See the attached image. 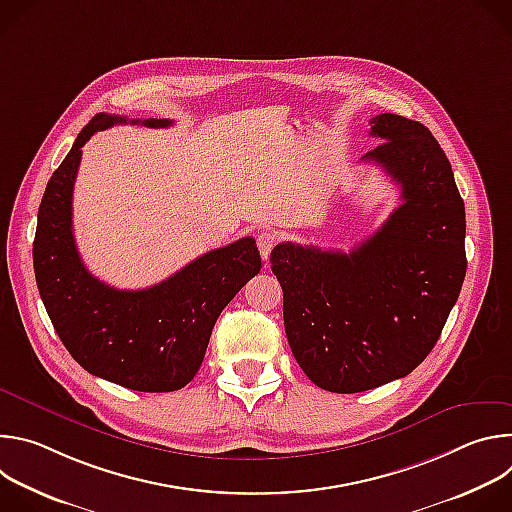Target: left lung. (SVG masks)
<instances>
[{
  "mask_svg": "<svg viewBox=\"0 0 512 512\" xmlns=\"http://www.w3.org/2000/svg\"><path fill=\"white\" fill-rule=\"evenodd\" d=\"M113 125L164 129L174 121L97 113L81 129L38 208L36 285L56 334L85 371L133 391H178L200 367L198 338L208 320L259 273L261 257L255 239L245 237L196 257L148 289H117L95 277L72 233V192L83 145Z\"/></svg>",
  "mask_w": 512,
  "mask_h": 512,
  "instance_id": "left-lung-1",
  "label": "left lung"
}]
</instances>
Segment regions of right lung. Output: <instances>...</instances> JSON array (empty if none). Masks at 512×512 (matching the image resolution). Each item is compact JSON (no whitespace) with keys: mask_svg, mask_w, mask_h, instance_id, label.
<instances>
[{"mask_svg":"<svg viewBox=\"0 0 512 512\" xmlns=\"http://www.w3.org/2000/svg\"><path fill=\"white\" fill-rule=\"evenodd\" d=\"M381 143L360 160L401 186V206L350 253L279 243L287 342L304 373L332 393L409 375L442 334L466 277V210L431 131L401 115L371 119Z\"/></svg>","mask_w":512,"mask_h":512,"instance_id":"obj_1","label":"right lung"}]
</instances>
